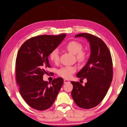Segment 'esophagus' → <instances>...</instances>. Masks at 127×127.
I'll list each match as a JSON object with an SVG mask.
<instances>
[{"mask_svg": "<svg viewBox=\"0 0 127 127\" xmlns=\"http://www.w3.org/2000/svg\"><path fill=\"white\" fill-rule=\"evenodd\" d=\"M68 82H69V81L68 80H64V84H66V83H68Z\"/></svg>", "mask_w": 127, "mask_h": 127, "instance_id": "esophagus-1", "label": "esophagus"}]
</instances>
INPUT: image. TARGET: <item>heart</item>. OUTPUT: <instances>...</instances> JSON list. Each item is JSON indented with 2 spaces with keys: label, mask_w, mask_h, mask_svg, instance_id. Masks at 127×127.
Masks as SVG:
<instances>
[{
  "label": "heart",
  "mask_w": 127,
  "mask_h": 127,
  "mask_svg": "<svg viewBox=\"0 0 127 127\" xmlns=\"http://www.w3.org/2000/svg\"><path fill=\"white\" fill-rule=\"evenodd\" d=\"M82 45L79 42L72 41L66 44L65 48L68 51L75 54L76 59L79 63H83L88 58V53L85 50H82ZM49 58L54 63H58L59 61V53L58 49H54L49 55ZM76 71V68L74 66H65L58 70V74L60 77L65 79L71 78L74 72Z\"/></svg>",
  "instance_id": "heart-1"
}]
</instances>
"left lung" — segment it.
<instances>
[{
  "instance_id": "8db88e82",
  "label": "left lung",
  "mask_w": 127,
  "mask_h": 127,
  "mask_svg": "<svg viewBox=\"0 0 127 127\" xmlns=\"http://www.w3.org/2000/svg\"><path fill=\"white\" fill-rule=\"evenodd\" d=\"M75 37H84L89 42L91 54L85 67L76 74L87 82L82 86L79 82L72 81L71 95L78 107L90 109L98 105L107 94L113 77L112 60L105 43L95 35L80 33Z\"/></svg>"
}]
</instances>
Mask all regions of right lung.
I'll use <instances>...</instances> for the list:
<instances>
[{"instance_id": "right-lung-1", "label": "right lung", "mask_w": 127, "mask_h": 127, "mask_svg": "<svg viewBox=\"0 0 127 127\" xmlns=\"http://www.w3.org/2000/svg\"><path fill=\"white\" fill-rule=\"evenodd\" d=\"M41 35L31 38L22 45L16 59V78L19 91L24 100L34 109L43 111L53 105L64 83L56 78L51 83L45 81L43 76L51 67L49 56L65 37ZM50 85H49V84Z\"/></svg>"}]
</instances>
